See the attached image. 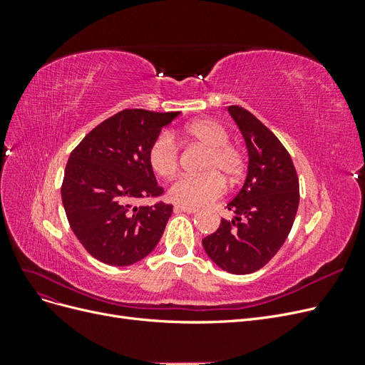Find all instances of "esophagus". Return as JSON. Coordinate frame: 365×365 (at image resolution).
Returning <instances> with one entry per match:
<instances>
[{
	"mask_svg": "<svg viewBox=\"0 0 365 365\" xmlns=\"http://www.w3.org/2000/svg\"><path fill=\"white\" fill-rule=\"evenodd\" d=\"M176 212H184V213H196L197 208H192V207H184V205H175Z\"/></svg>",
	"mask_w": 365,
	"mask_h": 365,
	"instance_id": "esophagus-1",
	"label": "esophagus"
}]
</instances>
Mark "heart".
<instances>
[{
	"instance_id": "heart-1",
	"label": "heart",
	"mask_w": 365,
	"mask_h": 365,
	"mask_svg": "<svg viewBox=\"0 0 365 365\" xmlns=\"http://www.w3.org/2000/svg\"><path fill=\"white\" fill-rule=\"evenodd\" d=\"M181 135L207 149L200 176H181L169 187V197L178 205L204 207L225 193V180L236 184L245 172V157L231 145L230 134L216 120L201 118L187 125ZM152 170L163 178H170L180 168V148L169 134H160L148 152Z\"/></svg>"
}]
</instances>
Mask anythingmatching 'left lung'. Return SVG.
<instances>
[{"label": "left lung", "instance_id": "1", "mask_svg": "<svg viewBox=\"0 0 365 365\" xmlns=\"http://www.w3.org/2000/svg\"><path fill=\"white\" fill-rule=\"evenodd\" d=\"M248 149V173L227 204L233 219L220 220L202 239L207 256L231 274H251L267 264L284 244L300 202V185L289 152L245 108L231 105Z\"/></svg>", "mask_w": 365, "mask_h": 365}]
</instances>
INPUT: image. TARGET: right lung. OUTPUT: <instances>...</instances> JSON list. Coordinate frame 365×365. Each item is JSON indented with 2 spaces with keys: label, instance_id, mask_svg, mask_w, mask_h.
I'll list each match as a JSON object with an SVG mask.
<instances>
[{
  "label": "right lung",
  "instance_id": "obj_1",
  "mask_svg": "<svg viewBox=\"0 0 365 365\" xmlns=\"http://www.w3.org/2000/svg\"><path fill=\"white\" fill-rule=\"evenodd\" d=\"M178 114L123 109L88 132L71 152L61 187L65 215L97 260L128 267L160 242L173 205L134 202L164 192L148 152L161 128Z\"/></svg>",
  "mask_w": 365,
  "mask_h": 365
}]
</instances>
